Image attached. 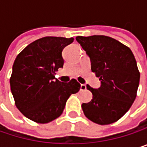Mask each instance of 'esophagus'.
<instances>
[{
  "mask_svg": "<svg viewBox=\"0 0 147 147\" xmlns=\"http://www.w3.org/2000/svg\"><path fill=\"white\" fill-rule=\"evenodd\" d=\"M80 89H81V91H84V90H86V89H87V86H86L85 84H81Z\"/></svg>",
  "mask_w": 147,
  "mask_h": 147,
  "instance_id": "34e87169",
  "label": "esophagus"
}]
</instances>
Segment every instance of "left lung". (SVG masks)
<instances>
[{"label": "left lung", "instance_id": "obj_1", "mask_svg": "<svg viewBox=\"0 0 147 147\" xmlns=\"http://www.w3.org/2000/svg\"><path fill=\"white\" fill-rule=\"evenodd\" d=\"M76 40L86 51L91 70L100 81L99 88L87 86L93 99L82 105V111L95 123H115L131 107L140 83V72L132 51L105 36H76Z\"/></svg>", "mask_w": 147, "mask_h": 147}]
</instances>
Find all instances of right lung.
Returning <instances> with one entry per match:
<instances>
[{
    "label": "right lung",
    "instance_id": "obj_1",
    "mask_svg": "<svg viewBox=\"0 0 147 147\" xmlns=\"http://www.w3.org/2000/svg\"><path fill=\"white\" fill-rule=\"evenodd\" d=\"M74 39L47 36L29 44L15 59L10 87L17 108L27 118L47 123L59 117L71 94L80 90L72 79L62 82L55 71L63 68V49Z\"/></svg>",
    "mask_w": 147,
    "mask_h": 147
}]
</instances>
